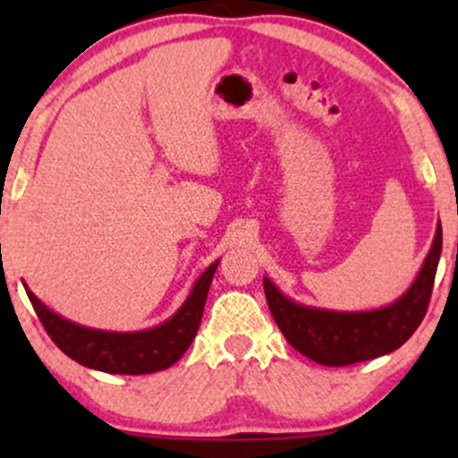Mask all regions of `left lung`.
Here are the masks:
<instances>
[{"label":"left lung","mask_w":458,"mask_h":458,"mask_svg":"<svg viewBox=\"0 0 458 458\" xmlns=\"http://www.w3.org/2000/svg\"><path fill=\"white\" fill-rule=\"evenodd\" d=\"M441 256V225L418 280L392 306L372 312H329L297 306L265 277L273 320L293 349L323 366H351L392 353L420 327L433 295Z\"/></svg>","instance_id":"obj_1"}]
</instances>
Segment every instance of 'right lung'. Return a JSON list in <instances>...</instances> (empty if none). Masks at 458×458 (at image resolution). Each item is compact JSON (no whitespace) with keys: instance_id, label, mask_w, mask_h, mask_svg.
Instances as JSON below:
<instances>
[{"instance_id":"right-lung-1","label":"right lung","mask_w":458,"mask_h":458,"mask_svg":"<svg viewBox=\"0 0 458 458\" xmlns=\"http://www.w3.org/2000/svg\"><path fill=\"white\" fill-rule=\"evenodd\" d=\"M215 269L217 262H213L202 273L191 295L174 317L159 327L138 331V334H114V331L81 327L45 308L28 288L25 293L49 338L77 364L112 375H148L176 364L196 338Z\"/></svg>"}]
</instances>
